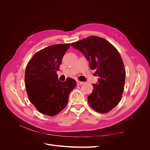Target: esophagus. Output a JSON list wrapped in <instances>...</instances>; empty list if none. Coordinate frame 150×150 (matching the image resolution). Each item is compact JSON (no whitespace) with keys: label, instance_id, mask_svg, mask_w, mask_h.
<instances>
[{"label":"esophagus","instance_id":"esophagus-1","mask_svg":"<svg viewBox=\"0 0 150 150\" xmlns=\"http://www.w3.org/2000/svg\"><path fill=\"white\" fill-rule=\"evenodd\" d=\"M84 83L82 82V81H77V85L80 86L81 84H83Z\"/></svg>","mask_w":150,"mask_h":150}]
</instances>
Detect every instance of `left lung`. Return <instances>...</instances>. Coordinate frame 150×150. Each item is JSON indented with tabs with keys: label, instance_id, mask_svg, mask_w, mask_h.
<instances>
[{
	"label": "left lung",
	"instance_id": "1",
	"mask_svg": "<svg viewBox=\"0 0 150 150\" xmlns=\"http://www.w3.org/2000/svg\"><path fill=\"white\" fill-rule=\"evenodd\" d=\"M71 46L84 54L90 69H96L99 77L96 84H92L89 105L98 112L111 111L120 101L125 82L126 71L119 52L106 39L93 35Z\"/></svg>",
	"mask_w": 150,
	"mask_h": 150
}]
</instances>
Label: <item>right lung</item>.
<instances>
[{"label":"right lung","mask_w":150,"mask_h":150,"mask_svg":"<svg viewBox=\"0 0 150 150\" xmlns=\"http://www.w3.org/2000/svg\"><path fill=\"white\" fill-rule=\"evenodd\" d=\"M70 44H54L36 52L27 65L25 86L30 101L40 112L54 116L66 106L76 81L68 78L64 82L58 79L62 57Z\"/></svg>","instance_id":"1"}]
</instances>
